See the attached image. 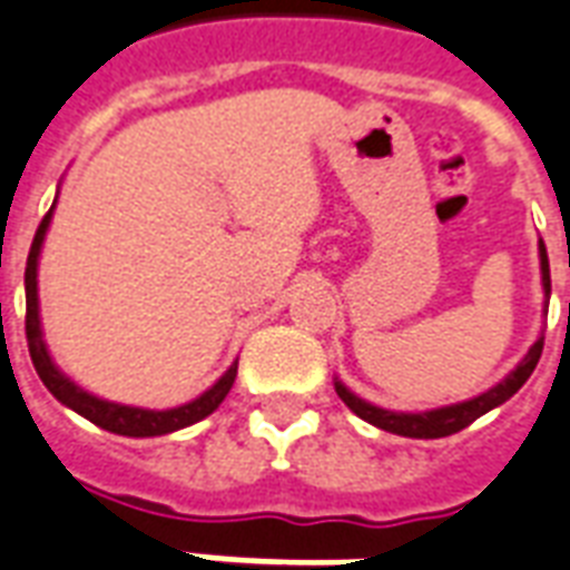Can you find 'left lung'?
Listing matches in <instances>:
<instances>
[{
  "label": "left lung",
  "mask_w": 570,
  "mask_h": 570,
  "mask_svg": "<svg viewBox=\"0 0 570 570\" xmlns=\"http://www.w3.org/2000/svg\"><path fill=\"white\" fill-rule=\"evenodd\" d=\"M541 275H544V293L550 295V263H547L544 245H541ZM541 350H544V337H538L535 346L527 353V358L517 364L514 371L508 373L497 389L484 391L475 401L454 403V406H442V410L433 412H389L380 410V406H371V403H364L362 397H355L353 391L343 389L341 382H337L334 389H337V397H341L358 419L373 424V428L389 430V433H397V436H410V440H442V436H451V433H460L463 428H469L472 421L481 419L484 412H490L493 406H499V403H505L508 397H514L517 391L523 389V382H527L529 376H532V371H535L538 358H541Z\"/></svg>",
  "instance_id": "obj_1"
}]
</instances>
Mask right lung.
Here are the masks:
<instances>
[{
	"label": "right lung",
	"instance_id": "right-lung-1",
	"mask_svg": "<svg viewBox=\"0 0 570 570\" xmlns=\"http://www.w3.org/2000/svg\"><path fill=\"white\" fill-rule=\"evenodd\" d=\"M50 215H53V208L43 215L41 227H38V233H35L32 238L29 259H26V343H29V355H32L35 371H38L43 385L50 389V394H53L56 401H62L65 406H71L73 412H80L82 419H89L92 424H98V428L110 430V433H119V436H164V433L188 428V424H197V421H203L206 415H212V412L224 403L229 389H233L238 362L233 364V367H229L203 397L164 412L134 410V406H119V403L98 401L92 394H86L82 389H77V385L56 367L53 358L47 355V346H43L41 320H38V254H41L43 233L50 227Z\"/></svg>",
	"mask_w": 570,
	"mask_h": 570
}]
</instances>
